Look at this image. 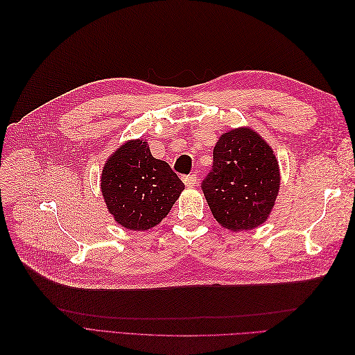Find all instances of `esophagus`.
<instances>
[{
	"label": "esophagus",
	"mask_w": 355,
	"mask_h": 355,
	"mask_svg": "<svg viewBox=\"0 0 355 355\" xmlns=\"http://www.w3.org/2000/svg\"><path fill=\"white\" fill-rule=\"evenodd\" d=\"M184 184H185L187 187H196V184H197V176H196V175L184 176Z\"/></svg>",
	"instance_id": "obj_1"
}]
</instances>
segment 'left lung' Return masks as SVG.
I'll use <instances>...</instances> for the list:
<instances>
[{
	"label": "left lung",
	"instance_id": "8db88e82",
	"mask_svg": "<svg viewBox=\"0 0 355 355\" xmlns=\"http://www.w3.org/2000/svg\"><path fill=\"white\" fill-rule=\"evenodd\" d=\"M280 180L272 148L253 128L240 127L219 137L201 188L218 223L231 231H247L271 214Z\"/></svg>",
	"mask_w": 355,
	"mask_h": 355
}]
</instances>
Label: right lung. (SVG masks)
<instances>
[{"mask_svg": "<svg viewBox=\"0 0 355 355\" xmlns=\"http://www.w3.org/2000/svg\"><path fill=\"white\" fill-rule=\"evenodd\" d=\"M101 189L116 223L146 231L167 216L185 185L166 161L153 157L145 139H135L106 159Z\"/></svg>", "mask_w": 355, "mask_h": 355, "instance_id": "right-lung-1", "label": "right lung"}]
</instances>
